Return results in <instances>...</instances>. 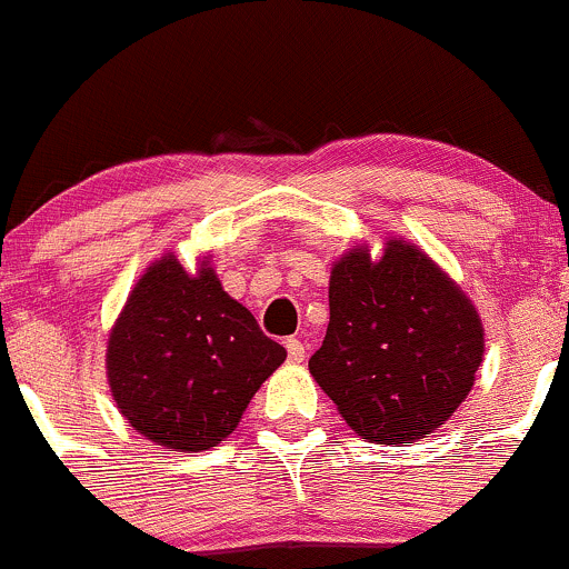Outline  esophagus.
Masks as SVG:
<instances>
[{"label":"esophagus","mask_w":569,"mask_h":569,"mask_svg":"<svg viewBox=\"0 0 569 569\" xmlns=\"http://www.w3.org/2000/svg\"><path fill=\"white\" fill-rule=\"evenodd\" d=\"M284 348H287V356H290V361H296V365H298V361L307 359V348H303L301 339L290 337V339H287V342H284Z\"/></svg>","instance_id":"1"}]
</instances>
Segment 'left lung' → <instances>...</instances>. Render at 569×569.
Wrapping results in <instances>:
<instances>
[{"mask_svg": "<svg viewBox=\"0 0 569 569\" xmlns=\"http://www.w3.org/2000/svg\"><path fill=\"white\" fill-rule=\"evenodd\" d=\"M326 339L309 372L353 432L413 443L460 408L485 356L471 298L416 243H359L331 266Z\"/></svg>", "mask_w": 569, "mask_h": 569, "instance_id": "1", "label": "left lung"}]
</instances>
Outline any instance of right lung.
Wrapping results in <instances>:
<instances>
[{"instance_id": "add662e5", "label": "right lung", "mask_w": 569, "mask_h": 569, "mask_svg": "<svg viewBox=\"0 0 569 569\" xmlns=\"http://www.w3.org/2000/svg\"><path fill=\"white\" fill-rule=\"evenodd\" d=\"M287 350L227 296L202 257L194 273L174 251L139 277L107 342V378L128 425L169 452L224 441Z\"/></svg>"}]
</instances>
